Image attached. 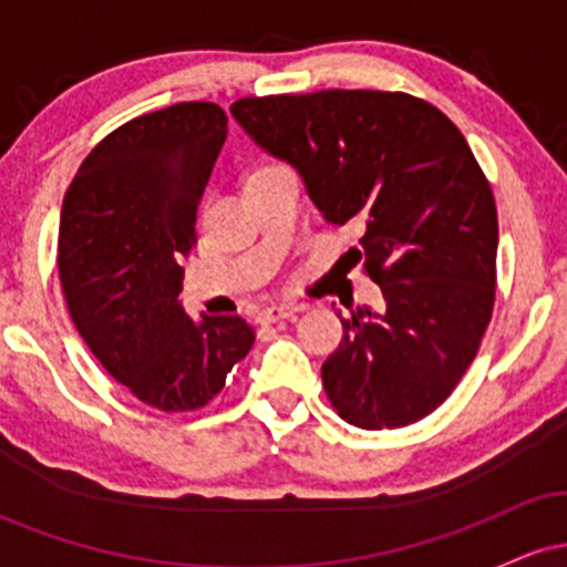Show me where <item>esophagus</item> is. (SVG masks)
Segmentation results:
<instances>
[{
  "instance_id": "34e87169",
  "label": "esophagus",
  "mask_w": 567,
  "mask_h": 567,
  "mask_svg": "<svg viewBox=\"0 0 567 567\" xmlns=\"http://www.w3.org/2000/svg\"><path fill=\"white\" fill-rule=\"evenodd\" d=\"M298 315V306L296 303H271L261 309V315H258V322L261 324H275V322H282V320H290V317Z\"/></svg>"
}]
</instances>
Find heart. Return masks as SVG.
I'll return each mask as SVG.
<instances>
[{
  "instance_id": "obj_1",
  "label": "heart",
  "mask_w": 567,
  "mask_h": 567,
  "mask_svg": "<svg viewBox=\"0 0 567 567\" xmlns=\"http://www.w3.org/2000/svg\"><path fill=\"white\" fill-rule=\"evenodd\" d=\"M261 167H269V165H258V167H252V171H261ZM252 171H250V173H252Z\"/></svg>"
}]
</instances>
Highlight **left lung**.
Segmentation results:
<instances>
[{"instance_id":"8db88e82","label":"left lung","mask_w":567,"mask_h":567,"mask_svg":"<svg viewBox=\"0 0 567 567\" xmlns=\"http://www.w3.org/2000/svg\"><path fill=\"white\" fill-rule=\"evenodd\" d=\"M231 114L330 224L362 229L349 258L383 309L338 315L330 405L360 429L421 421L464 379L496 301V199L470 143L424 97L383 90L239 97Z\"/></svg>"}]
</instances>
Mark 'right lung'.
I'll list each match as a JSON object with an SVG mask.
<instances>
[{
  "label": "right lung",
  "instance_id": "right-lung-1",
  "mask_svg": "<svg viewBox=\"0 0 567 567\" xmlns=\"http://www.w3.org/2000/svg\"><path fill=\"white\" fill-rule=\"evenodd\" d=\"M226 122L210 101L135 116L84 157L63 199L58 275L71 320L109 375L162 413L205 408L256 341L243 317L194 322L178 303Z\"/></svg>",
  "mask_w": 567,
  "mask_h": 567
}]
</instances>
